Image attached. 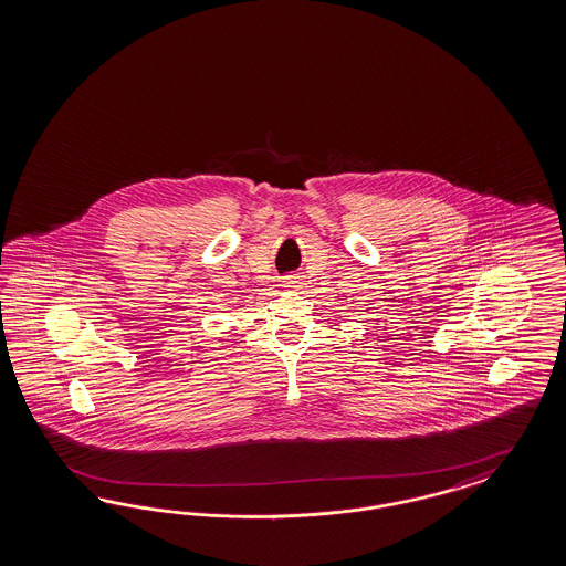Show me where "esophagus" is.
Here are the masks:
<instances>
[{"mask_svg": "<svg viewBox=\"0 0 566 566\" xmlns=\"http://www.w3.org/2000/svg\"><path fill=\"white\" fill-rule=\"evenodd\" d=\"M287 287H300V276H285Z\"/></svg>", "mask_w": 566, "mask_h": 566, "instance_id": "1", "label": "esophagus"}]
</instances>
